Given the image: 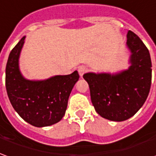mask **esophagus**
<instances>
[{"mask_svg": "<svg viewBox=\"0 0 156 156\" xmlns=\"http://www.w3.org/2000/svg\"><path fill=\"white\" fill-rule=\"evenodd\" d=\"M87 70H88V68L85 67V66H80V67L78 68V73H79V75H80V77H81V78L83 77V73H86Z\"/></svg>", "mask_w": 156, "mask_h": 156, "instance_id": "1", "label": "esophagus"}]
</instances>
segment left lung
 I'll use <instances>...</instances> for the list:
<instances>
[{"label":"left lung","mask_w":156,"mask_h":156,"mask_svg":"<svg viewBox=\"0 0 156 156\" xmlns=\"http://www.w3.org/2000/svg\"><path fill=\"white\" fill-rule=\"evenodd\" d=\"M129 67L116 73H87L92 104L96 113L108 120L120 122L132 117L149 96L152 65L144 43L131 30L126 35Z\"/></svg>","instance_id":"8db88e82"}]
</instances>
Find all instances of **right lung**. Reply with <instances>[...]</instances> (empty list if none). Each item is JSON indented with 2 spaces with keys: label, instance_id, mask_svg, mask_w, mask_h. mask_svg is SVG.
Instances as JSON below:
<instances>
[{
  "label": "right lung",
  "instance_id": "add662e5",
  "mask_svg": "<svg viewBox=\"0 0 156 156\" xmlns=\"http://www.w3.org/2000/svg\"><path fill=\"white\" fill-rule=\"evenodd\" d=\"M25 37L9 55L6 66V89L12 108L25 121L36 127L52 126L66 114L70 94L79 75H55L42 80H30L23 76L20 57Z\"/></svg>",
  "mask_w": 156,
  "mask_h": 156
}]
</instances>
